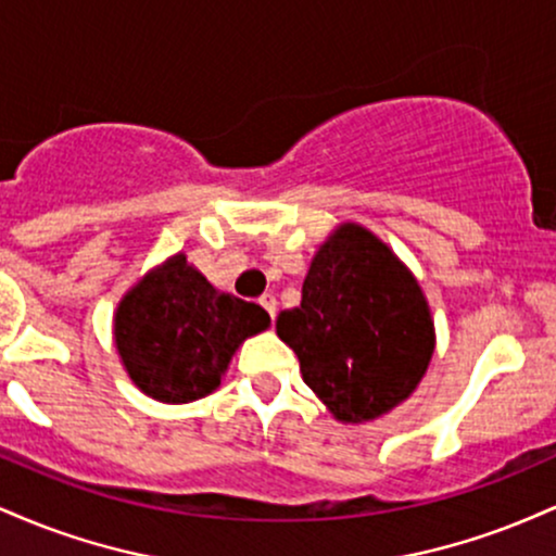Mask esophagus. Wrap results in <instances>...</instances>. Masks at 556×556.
Masks as SVG:
<instances>
[{
    "label": "esophagus",
    "instance_id": "obj_1",
    "mask_svg": "<svg viewBox=\"0 0 556 556\" xmlns=\"http://www.w3.org/2000/svg\"><path fill=\"white\" fill-rule=\"evenodd\" d=\"M258 303H261V305H264V308H266V314H269L271 318H274V316H277V298H274V295H271V292H266V295H261V300H258Z\"/></svg>",
    "mask_w": 556,
    "mask_h": 556
}]
</instances>
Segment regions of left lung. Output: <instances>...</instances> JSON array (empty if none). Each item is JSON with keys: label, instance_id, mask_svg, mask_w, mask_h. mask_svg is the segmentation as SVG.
I'll use <instances>...</instances> for the list:
<instances>
[{"label": "left lung", "instance_id": "8db88e82", "mask_svg": "<svg viewBox=\"0 0 556 556\" xmlns=\"http://www.w3.org/2000/svg\"><path fill=\"white\" fill-rule=\"evenodd\" d=\"M303 381L342 424H363L416 392L433 321L416 277L366 227L340 225L318 248L298 308L277 318Z\"/></svg>", "mask_w": 556, "mask_h": 556}]
</instances>
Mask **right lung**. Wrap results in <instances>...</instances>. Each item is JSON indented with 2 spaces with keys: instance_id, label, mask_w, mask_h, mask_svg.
I'll list each match as a JSON object with an SVG mask.
<instances>
[{
  "instance_id": "right-lung-1",
  "label": "right lung",
  "mask_w": 556,
  "mask_h": 556,
  "mask_svg": "<svg viewBox=\"0 0 556 556\" xmlns=\"http://www.w3.org/2000/svg\"><path fill=\"white\" fill-rule=\"evenodd\" d=\"M269 324L261 305L219 292L177 253L119 300L114 342L140 392L180 405L212 394L235 350Z\"/></svg>"
}]
</instances>
